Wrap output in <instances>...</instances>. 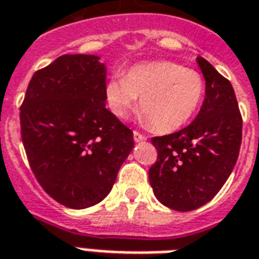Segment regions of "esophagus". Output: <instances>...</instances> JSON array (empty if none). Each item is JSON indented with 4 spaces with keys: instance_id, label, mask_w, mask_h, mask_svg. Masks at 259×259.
I'll use <instances>...</instances> for the list:
<instances>
[{
    "instance_id": "34e87169",
    "label": "esophagus",
    "mask_w": 259,
    "mask_h": 259,
    "mask_svg": "<svg viewBox=\"0 0 259 259\" xmlns=\"http://www.w3.org/2000/svg\"><path fill=\"white\" fill-rule=\"evenodd\" d=\"M147 138L145 137V135H142L141 132H138V131H134V141L135 142H143L146 141Z\"/></svg>"
}]
</instances>
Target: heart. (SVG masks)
<instances>
[{"label":"heart","instance_id":"b5f03b06","mask_svg":"<svg viewBox=\"0 0 259 259\" xmlns=\"http://www.w3.org/2000/svg\"><path fill=\"white\" fill-rule=\"evenodd\" d=\"M205 95V81L194 69L170 61L135 65L127 75H113L105 85L109 109L124 117L141 97L146 122L159 132L187 124Z\"/></svg>","mask_w":259,"mask_h":259}]
</instances>
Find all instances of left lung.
<instances>
[{"instance_id":"obj_1","label":"left lung","mask_w":259,"mask_h":259,"mask_svg":"<svg viewBox=\"0 0 259 259\" xmlns=\"http://www.w3.org/2000/svg\"><path fill=\"white\" fill-rule=\"evenodd\" d=\"M206 81L195 120L180 131L151 138L158 157L149 169L155 198L178 211L211 201L232 172L242 143V114L228 79L198 57Z\"/></svg>"}]
</instances>
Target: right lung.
Instances as JSON below:
<instances>
[{"label": "right lung", "mask_w": 259, "mask_h": 259, "mask_svg": "<svg viewBox=\"0 0 259 259\" xmlns=\"http://www.w3.org/2000/svg\"><path fill=\"white\" fill-rule=\"evenodd\" d=\"M98 56L64 54L32 75L20 108L31 170L61 205L85 209L113 187L134 147L132 131L106 109Z\"/></svg>", "instance_id": "obj_1"}]
</instances>
